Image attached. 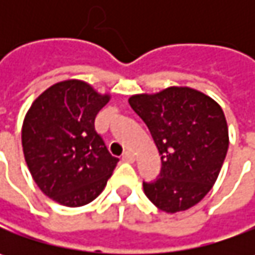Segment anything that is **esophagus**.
<instances>
[{
  "instance_id": "1",
  "label": "esophagus",
  "mask_w": 255,
  "mask_h": 255,
  "mask_svg": "<svg viewBox=\"0 0 255 255\" xmlns=\"http://www.w3.org/2000/svg\"><path fill=\"white\" fill-rule=\"evenodd\" d=\"M134 159H136V157H134V154H133V153H130V152H125V153H123V156H122L123 162L133 163V162H134Z\"/></svg>"
}]
</instances>
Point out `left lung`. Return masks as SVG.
Segmentation results:
<instances>
[{"label":"left lung","instance_id":"1","mask_svg":"<svg viewBox=\"0 0 255 255\" xmlns=\"http://www.w3.org/2000/svg\"><path fill=\"white\" fill-rule=\"evenodd\" d=\"M147 125L162 157L160 179L143 183L147 199L164 213L189 210L211 190L229 149L221 106L189 86H170L129 98Z\"/></svg>","mask_w":255,"mask_h":255}]
</instances>
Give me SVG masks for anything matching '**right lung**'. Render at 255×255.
I'll return each mask as SVG.
<instances>
[{"instance_id": "1", "label": "right lung", "mask_w": 255, "mask_h": 255, "mask_svg": "<svg viewBox=\"0 0 255 255\" xmlns=\"http://www.w3.org/2000/svg\"><path fill=\"white\" fill-rule=\"evenodd\" d=\"M111 101L81 79L49 86L22 122V150L34 181L45 196L66 207L95 200L112 176L118 157L95 130V118Z\"/></svg>"}]
</instances>
